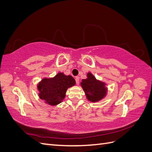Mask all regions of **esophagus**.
<instances>
[{"mask_svg": "<svg viewBox=\"0 0 152 152\" xmlns=\"http://www.w3.org/2000/svg\"><path fill=\"white\" fill-rule=\"evenodd\" d=\"M75 81H76V84H79V77H75Z\"/></svg>", "mask_w": 152, "mask_h": 152, "instance_id": "34e87169", "label": "esophagus"}]
</instances>
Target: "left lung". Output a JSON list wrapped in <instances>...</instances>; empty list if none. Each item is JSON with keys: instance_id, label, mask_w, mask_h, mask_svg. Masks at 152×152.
Returning a JSON list of instances; mask_svg holds the SVG:
<instances>
[{"instance_id": "8db88e82", "label": "left lung", "mask_w": 152, "mask_h": 152, "mask_svg": "<svg viewBox=\"0 0 152 152\" xmlns=\"http://www.w3.org/2000/svg\"><path fill=\"white\" fill-rule=\"evenodd\" d=\"M87 79L82 80L81 86L87 99L91 102H98L107 95V87H105L106 84L96 79L90 72L87 73Z\"/></svg>"}]
</instances>
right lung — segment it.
<instances>
[{"label": "right lung", "mask_w": 152, "mask_h": 152, "mask_svg": "<svg viewBox=\"0 0 152 152\" xmlns=\"http://www.w3.org/2000/svg\"><path fill=\"white\" fill-rule=\"evenodd\" d=\"M75 84V80L71 75L58 73L52 78H44L37 85L39 98L45 103L56 106L65 98L66 90Z\"/></svg>", "instance_id": "add662e5"}]
</instances>
